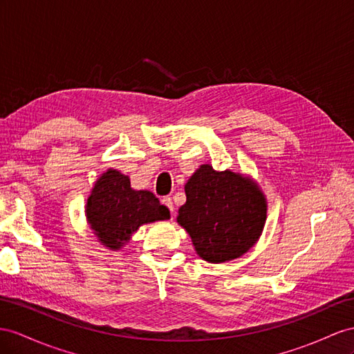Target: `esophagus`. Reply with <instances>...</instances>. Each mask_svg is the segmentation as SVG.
Instances as JSON below:
<instances>
[{
  "mask_svg": "<svg viewBox=\"0 0 354 354\" xmlns=\"http://www.w3.org/2000/svg\"><path fill=\"white\" fill-rule=\"evenodd\" d=\"M161 203L167 206V209L170 211V214H174V202H171V197H162Z\"/></svg>",
  "mask_w": 354,
  "mask_h": 354,
  "instance_id": "obj_1",
  "label": "esophagus"
}]
</instances>
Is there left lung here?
Masks as SVG:
<instances>
[{"mask_svg": "<svg viewBox=\"0 0 354 354\" xmlns=\"http://www.w3.org/2000/svg\"><path fill=\"white\" fill-rule=\"evenodd\" d=\"M185 194L178 223L203 260L223 263L241 257L257 242L266 221V198L254 183L203 165L188 179Z\"/></svg>", "mask_w": 354, "mask_h": 354, "instance_id": "8db88e82", "label": "left lung"}]
</instances>
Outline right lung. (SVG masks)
<instances>
[{"label":"right lung","instance_id":"right-lung-1","mask_svg":"<svg viewBox=\"0 0 354 354\" xmlns=\"http://www.w3.org/2000/svg\"><path fill=\"white\" fill-rule=\"evenodd\" d=\"M170 212L151 192H134L129 176L107 170L86 203V218L103 245L118 250L145 223L167 220Z\"/></svg>","mask_w":354,"mask_h":354}]
</instances>
